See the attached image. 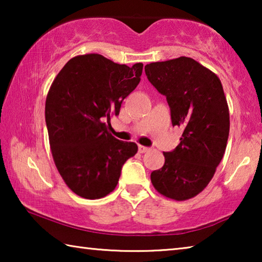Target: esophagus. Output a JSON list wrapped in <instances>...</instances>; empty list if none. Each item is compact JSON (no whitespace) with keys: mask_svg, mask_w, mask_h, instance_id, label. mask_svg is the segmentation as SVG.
<instances>
[{"mask_svg":"<svg viewBox=\"0 0 262 262\" xmlns=\"http://www.w3.org/2000/svg\"><path fill=\"white\" fill-rule=\"evenodd\" d=\"M149 148L148 147H144V145H139V152L140 154H144V152H147V151H149Z\"/></svg>","mask_w":262,"mask_h":262,"instance_id":"esophagus-1","label":"esophagus"}]
</instances>
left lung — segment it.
<instances>
[{
    "label": "left lung",
    "instance_id": "left-lung-1",
    "mask_svg": "<svg viewBox=\"0 0 262 262\" xmlns=\"http://www.w3.org/2000/svg\"><path fill=\"white\" fill-rule=\"evenodd\" d=\"M144 70L166 97L172 125L183 129L173 151L163 152L165 163L151 172V183L164 196L188 200L210 183L227 148L230 114L223 86L215 73L187 56L152 62Z\"/></svg>",
    "mask_w": 262,
    "mask_h": 262
}]
</instances>
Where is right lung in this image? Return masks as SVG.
Returning a JSON list of instances; mask_svg holds the SVG:
<instances>
[{
	"label": "right lung",
	"instance_id": "obj_1",
	"mask_svg": "<svg viewBox=\"0 0 262 262\" xmlns=\"http://www.w3.org/2000/svg\"><path fill=\"white\" fill-rule=\"evenodd\" d=\"M143 63L119 64L96 53L77 55L48 90L45 118L53 161L78 196L96 200L113 192L121 167L137 152L134 142L107 130L122 100L141 81Z\"/></svg>",
	"mask_w": 262,
	"mask_h": 262
}]
</instances>
